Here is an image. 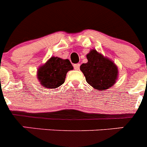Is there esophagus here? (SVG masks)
<instances>
[{"label":"esophagus","mask_w":147,"mask_h":147,"mask_svg":"<svg viewBox=\"0 0 147 147\" xmlns=\"http://www.w3.org/2000/svg\"><path fill=\"white\" fill-rule=\"evenodd\" d=\"M80 64H74V67L75 70L80 69Z\"/></svg>","instance_id":"esophagus-1"}]
</instances>
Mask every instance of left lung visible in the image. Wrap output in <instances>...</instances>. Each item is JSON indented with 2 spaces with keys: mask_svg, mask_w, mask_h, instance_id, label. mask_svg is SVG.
Here are the masks:
<instances>
[{
  "mask_svg": "<svg viewBox=\"0 0 147 147\" xmlns=\"http://www.w3.org/2000/svg\"><path fill=\"white\" fill-rule=\"evenodd\" d=\"M86 57L88 62L82 64L80 70L87 82L101 91L113 86L119 76V69L113 61L96 49H91Z\"/></svg>",
  "mask_w": 147,
  "mask_h": 147,
  "instance_id": "8db88e82",
  "label": "left lung"
}]
</instances>
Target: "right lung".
Instances as JSON below:
<instances>
[{
    "label": "right lung",
    "instance_id": "right-lung-1",
    "mask_svg": "<svg viewBox=\"0 0 147 147\" xmlns=\"http://www.w3.org/2000/svg\"><path fill=\"white\" fill-rule=\"evenodd\" d=\"M74 69L69 59L51 57L45 64L37 69V77L41 85L49 89H54L65 82L66 74Z\"/></svg>",
    "mask_w": 147,
    "mask_h": 147
}]
</instances>
